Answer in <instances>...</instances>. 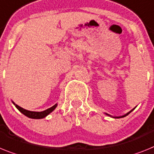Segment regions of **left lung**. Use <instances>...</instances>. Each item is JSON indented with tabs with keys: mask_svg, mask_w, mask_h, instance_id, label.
<instances>
[{
	"mask_svg": "<svg viewBox=\"0 0 154 154\" xmlns=\"http://www.w3.org/2000/svg\"><path fill=\"white\" fill-rule=\"evenodd\" d=\"M135 107H136V106H135ZM135 108H134V109H131V111H129L128 113H126V114L123 115V116H121V117H113V116H111V115L108 114V113H106V114L107 116H109V117H113V118H122V117H126V116H128V115L129 113H131V111H133V110H134V109H135Z\"/></svg>",
	"mask_w": 154,
	"mask_h": 154,
	"instance_id": "left-lung-1",
	"label": "left lung"
}]
</instances>
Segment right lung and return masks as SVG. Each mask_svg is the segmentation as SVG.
<instances>
[{"label":"right lung","instance_id":"right-lung-1","mask_svg":"<svg viewBox=\"0 0 154 154\" xmlns=\"http://www.w3.org/2000/svg\"><path fill=\"white\" fill-rule=\"evenodd\" d=\"M14 105L15 106V107L19 109L20 112H21L23 114H24L25 116H26L27 117H29V118H32V119H42V118H45V117H47L49 113H51L54 109L57 107V103L55 104V105L53 106L50 107L48 109H45L44 111H41V112H36V111H29V110H27V109H23L22 107H20L19 106L16 105L13 101H12Z\"/></svg>","mask_w":154,"mask_h":154}]
</instances>
